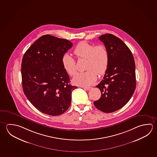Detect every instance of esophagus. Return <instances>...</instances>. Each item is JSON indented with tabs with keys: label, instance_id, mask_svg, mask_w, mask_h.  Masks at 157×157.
<instances>
[{
	"label": "esophagus",
	"instance_id": "34e87169",
	"mask_svg": "<svg viewBox=\"0 0 157 157\" xmlns=\"http://www.w3.org/2000/svg\"><path fill=\"white\" fill-rule=\"evenodd\" d=\"M82 88L84 89H85L86 90H89L90 89H91V87H82Z\"/></svg>",
	"mask_w": 157,
	"mask_h": 157
}]
</instances>
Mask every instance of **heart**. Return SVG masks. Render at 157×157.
I'll use <instances>...</instances> for the list:
<instances>
[{"mask_svg":"<svg viewBox=\"0 0 157 157\" xmlns=\"http://www.w3.org/2000/svg\"><path fill=\"white\" fill-rule=\"evenodd\" d=\"M74 54L78 59H86L85 72L79 73L73 78L75 85L86 86L95 82L98 74L102 75L107 71L109 55L107 48L104 45L95 46L86 41H81L76 46ZM65 71L71 76L77 72L75 59L68 54H65L62 59Z\"/></svg>","mask_w":157,"mask_h":157,"instance_id":"b5f03b06","label":"heart"}]
</instances>
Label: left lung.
<instances>
[{"mask_svg":"<svg viewBox=\"0 0 157 157\" xmlns=\"http://www.w3.org/2000/svg\"><path fill=\"white\" fill-rule=\"evenodd\" d=\"M99 39L107 48L109 62L103 79L96 86L101 96L94 104L104 113H113L124 107L134 93L135 60L129 48L117 37L106 33Z\"/></svg>","mask_w":157,"mask_h":157,"instance_id":"left-lung-1","label":"left lung"}]
</instances>
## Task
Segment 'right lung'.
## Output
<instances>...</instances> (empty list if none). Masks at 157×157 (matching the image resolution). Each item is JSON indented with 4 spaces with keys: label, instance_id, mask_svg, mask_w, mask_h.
Here are the masks:
<instances>
[{
    "label": "right lung",
    "instance_id": "right-lung-1",
    "mask_svg": "<svg viewBox=\"0 0 157 157\" xmlns=\"http://www.w3.org/2000/svg\"><path fill=\"white\" fill-rule=\"evenodd\" d=\"M72 44L66 39L46 35L37 39L23 56V91L34 107L48 115H59L66 111L72 91L77 88L70 84L62 62Z\"/></svg>",
    "mask_w": 157,
    "mask_h": 157
}]
</instances>
